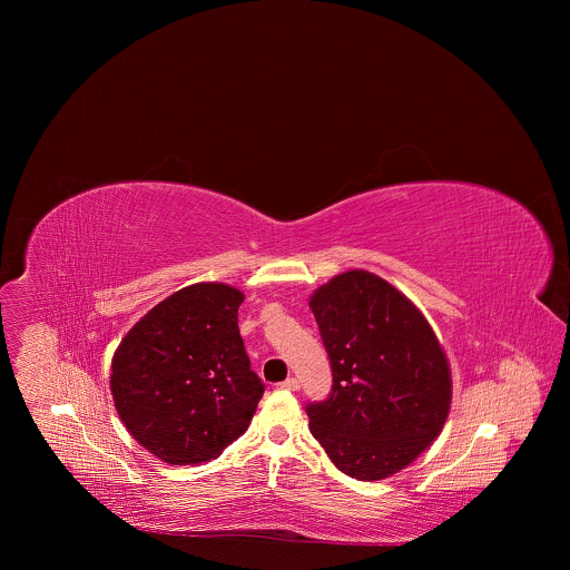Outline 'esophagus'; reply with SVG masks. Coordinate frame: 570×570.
I'll use <instances>...</instances> for the list:
<instances>
[{
    "mask_svg": "<svg viewBox=\"0 0 570 570\" xmlns=\"http://www.w3.org/2000/svg\"><path fill=\"white\" fill-rule=\"evenodd\" d=\"M281 389H285V391H298V389H301V382H298L296 377H287V380L281 384Z\"/></svg>",
    "mask_w": 570,
    "mask_h": 570,
    "instance_id": "1",
    "label": "esophagus"
}]
</instances>
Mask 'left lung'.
I'll return each instance as SVG.
<instances>
[{"mask_svg": "<svg viewBox=\"0 0 570 570\" xmlns=\"http://www.w3.org/2000/svg\"><path fill=\"white\" fill-rule=\"evenodd\" d=\"M309 307L333 371L331 395L307 406L309 430L346 476L389 479L445 425L452 404L445 351L416 305L366 269L333 276Z\"/></svg>", "mask_w": 570, "mask_h": 570, "instance_id": "left-lung-1", "label": "left lung"}]
</instances>
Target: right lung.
I'll list each match as a JSON object with an SVG mask.
<instances>
[{"label":"right lung","instance_id":"right-lung-1","mask_svg":"<svg viewBox=\"0 0 570 570\" xmlns=\"http://www.w3.org/2000/svg\"><path fill=\"white\" fill-rule=\"evenodd\" d=\"M244 292L188 285L147 312L111 360L114 406L129 434L170 465H199L237 441L263 397L237 325Z\"/></svg>","mask_w":570,"mask_h":570}]
</instances>
